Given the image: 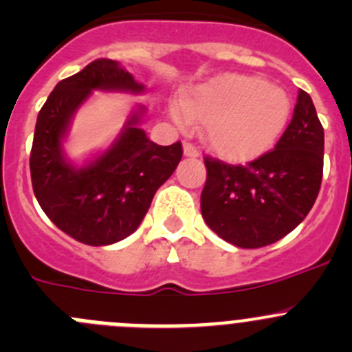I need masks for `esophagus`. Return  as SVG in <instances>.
Wrapping results in <instances>:
<instances>
[{
    "mask_svg": "<svg viewBox=\"0 0 352 352\" xmlns=\"http://www.w3.org/2000/svg\"><path fill=\"white\" fill-rule=\"evenodd\" d=\"M184 155L189 156V158H197L199 151H197V148L194 146V144L184 143Z\"/></svg>",
    "mask_w": 352,
    "mask_h": 352,
    "instance_id": "34e87169",
    "label": "esophagus"
}]
</instances>
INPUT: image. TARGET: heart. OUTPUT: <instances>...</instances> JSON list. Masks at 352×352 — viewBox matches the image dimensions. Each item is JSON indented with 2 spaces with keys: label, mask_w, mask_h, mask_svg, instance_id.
I'll list each match as a JSON object with an SVG mask.
<instances>
[{
  "label": "heart",
  "mask_w": 352,
  "mask_h": 352,
  "mask_svg": "<svg viewBox=\"0 0 352 352\" xmlns=\"http://www.w3.org/2000/svg\"><path fill=\"white\" fill-rule=\"evenodd\" d=\"M187 119L206 124V141L214 153L233 162L257 158L276 143L291 113L283 88L257 76L225 74L184 95ZM175 122L186 124L179 109Z\"/></svg>",
  "instance_id": "1"
}]
</instances>
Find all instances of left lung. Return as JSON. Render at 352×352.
<instances>
[{"instance_id": "8db88e82", "label": "left lung", "mask_w": 352, "mask_h": 352, "mask_svg": "<svg viewBox=\"0 0 352 352\" xmlns=\"http://www.w3.org/2000/svg\"><path fill=\"white\" fill-rule=\"evenodd\" d=\"M201 194L206 225L240 248L271 245L310 212L324 173V127L311 97L298 91L293 119L272 151L247 165L206 156Z\"/></svg>"}]
</instances>
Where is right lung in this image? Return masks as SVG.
Here are the masks:
<instances>
[{
	"label": "right lung",
	"mask_w": 352,
	"mask_h": 352,
	"mask_svg": "<svg viewBox=\"0 0 352 352\" xmlns=\"http://www.w3.org/2000/svg\"><path fill=\"white\" fill-rule=\"evenodd\" d=\"M97 90L141 95L146 88L112 59H97L59 81L37 116L30 175L42 211L59 230L104 247L136 232L158 187L182 160V144L150 141L140 127L146 107L136 105L107 150L73 163L65 151L71 120Z\"/></svg>",
	"instance_id": "obj_1"
}]
</instances>
